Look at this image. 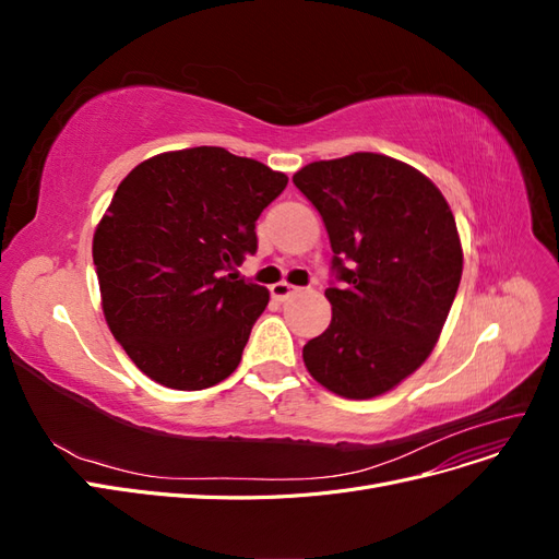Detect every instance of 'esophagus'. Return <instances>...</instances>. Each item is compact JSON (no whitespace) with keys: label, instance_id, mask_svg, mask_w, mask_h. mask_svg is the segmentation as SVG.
<instances>
[{"label":"esophagus","instance_id":"obj_1","mask_svg":"<svg viewBox=\"0 0 559 559\" xmlns=\"http://www.w3.org/2000/svg\"><path fill=\"white\" fill-rule=\"evenodd\" d=\"M270 294H273L275 300H286V298H292L294 294H298V286H294L289 282H277V284L270 286Z\"/></svg>","mask_w":559,"mask_h":559}]
</instances>
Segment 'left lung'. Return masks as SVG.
I'll list each match as a JSON object with an SVG mask.
<instances>
[{
    "mask_svg": "<svg viewBox=\"0 0 559 559\" xmlns=\"http://www.w3.org/2000/svg\"><path fill=\"white\" fill-rule=\"evenodd\" d=\"M294 183L324 218L337 280L302 361L337 396H380L427 361L460 289L450 205L415 167L368 151L310 163Z\"/></svg>",
    "mask_w": 559,
    "mask_h": 559,
    "instance_id": "left-lung-1",
    "label": "left lung"
}]
</instances>
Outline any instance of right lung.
<instances>
[{
  "instance_id": "obj_1",
  "label": "right lung",
  "mask_w": 559,
  "mask_h": 559,
  "mask_svg": "<svg viewBox=\"0 0 559 559\" xmlns=\"http://www.w3.org/2000/svg\"><path fill=\"white\" fill-rule=\"evenodd\" d=\"M286 175L222 146L167 151L118 183L93 263L114 337L144 376L181 392L226 380L265 286L228 273L259 247L257 218Z\"/></svg>"
}]
</instances>
